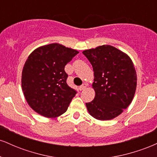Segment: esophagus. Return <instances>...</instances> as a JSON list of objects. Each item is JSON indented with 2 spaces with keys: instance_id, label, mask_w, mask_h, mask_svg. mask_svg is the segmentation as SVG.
<instances>
[{
  "instance_id": "esophagus-1",
  "label": "esophagus",
  "mask_w": 157,
  "mask_h": 157,
  "mask_svg": "<svg viewBox=\"0 0 157 157\" xmlns=\"http://www.w3.org/2000/svg\"><path fill=\"white\" fill-rule=\"evenodd\" d=\"M86 87H87V84L83 83V84L82 85V86L79 87V89H80V91H82V90H84Z\"/></svg>"
}]
</instances>
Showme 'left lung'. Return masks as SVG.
Segmentation results:
<instances>
[{"instance_id":"obj_1","label":"left lung","mask_w":157,"mask_h":157,"mask_svg":"<svg viewBox=\"0 0 157 157\" xmlns=\"http://www.w3.org/2000/svg\"><path fill=\"white\" fill-rule=\"evenodd\" d=\"M93 67L95 97L86 103L88 111L99 120L117 117L127 109L136 89V72L127 54L110 45L82 52Z\"/></svg>"}]
</instances>
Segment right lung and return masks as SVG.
I'll list each match as a JSON object with an SVG mask.
<instances>
[{
    "instance_id": "right-lung-1",
    "label": "right lung",
    "mask_w": 157,
    "mask_h": 157,
    "mask_svg": "<svg viewBox=\"0 0 157 157\" xmlns=\"http://www.w3.org/2000/svg\"><path fill=\"white\" fill-rule=\"evenodd\" d=\"M78 53L55 43L40 46L30 54L23 68L21 87L35 112L47 118L66 112L76 91L66 83L64 68Z\"/></svg>"
}]
</instances>
